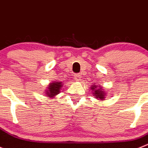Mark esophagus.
Wrapping results in <instances>:
<instances>
[{
	"mask_svg": "<svg viewBox=\"0 0 148 148\" xmlns=\"http://www.w3.org/2000/svg\"><path fill=\"white\" fill-rule=\"evenodd\" d=\"M73 78H74V80L79 81V79H81V76H80V74H74V75H73Z\"/></svg>",
	"mask_w": 148,
	"mask_h": 148,
	"instance_id": "34e87169",
	"label": "esophagus"
}]
</instances>
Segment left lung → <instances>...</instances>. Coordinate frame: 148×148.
<instances>
[{
    "mask_svg": "<svg viewBox=\"0 0 148 148\" xmlns=\"http://www.w3.org/2000/svg\"><path fill=\"white\" fill-rule=\"evenodd\" d=\"M98 87H99V86L97 87L96 86H94L91 88V89L93 90V93H94L93 94H94V96H95L96 98H97V99L103 100L104 98H105V92L102 90V89L101 88H99L98 89Z\"/></svg>",
    "mask_w": 148,
    "mask_h": 148,
    "instance_id": "1",
    "label": "left lung"
}]
</instances>
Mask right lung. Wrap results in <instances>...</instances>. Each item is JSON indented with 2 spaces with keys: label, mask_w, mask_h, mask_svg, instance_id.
Returning a JSON list of instances; mask_svg holds the SVG:
<instances>
[{
  "label": "right lung",
  "mask_w": 148,
  "mask_h": 148,
  "mask_svg": "<svg viewBox=\"0 0 148 148\" xmlns=\"http://www.w3.org/2000/svg\"><path fill=\"white\" fill-rule=\"evenodd\" d=\"M62 82H54L50 83L46 90V95L49 97H52L57 95L60 92V89L62 87Z\"/></svg>",
  "instance_id": "add662e5"
}]
</instances>
